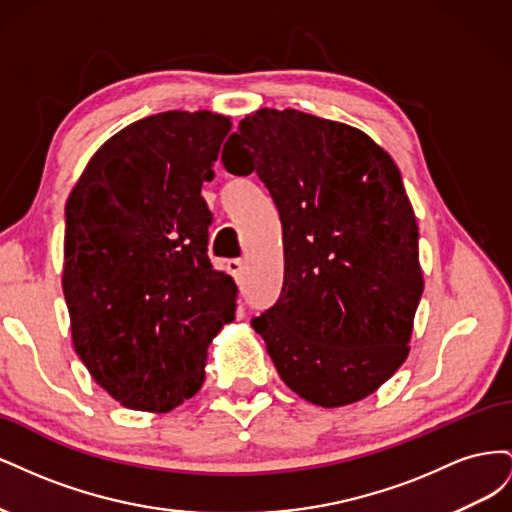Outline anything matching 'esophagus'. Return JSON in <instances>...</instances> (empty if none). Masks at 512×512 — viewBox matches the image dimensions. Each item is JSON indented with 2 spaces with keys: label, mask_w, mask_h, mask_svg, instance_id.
<instances>
[{
  "label": "esophagus",
  "mask_w": 512,
  "mask_h": 512,
  "mask_svg": "<svg viewBox=\"0 0 512 512\" xmlns=\"http://www.w3.org/2000/svg\"><path fill=\"white\" fill-rule=\"evenodd\" d=\"M228 271L232 273V277H235L237 284H239L241 282V275H243V260L241 258L228 260Z\"/></svg>",
  "instance_id": "obj_1"
}]
</instances>
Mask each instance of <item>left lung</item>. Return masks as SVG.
<instances>
[{"instance_id": "obj_1", "label": "left lung", "mask_w": 512, "mask_h": 512, "mask_svg": "<svg viewBox=\"0 0 512 512\" xmlns=\"http://www.w3.org/2000/svg\"><path fill=\"white\" fill-rule=\"evenodd\" d=\"M222 164L280 211L284 286L252 320L277 374L322 408L371 395L406 361L423 294L399 168L365 132L292 108L247 115Z\"/></svg>"}]
</instances>
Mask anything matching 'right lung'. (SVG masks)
Wrapping results in <instances>:
<instances>
[{
	"mask_svg": "<svg viewBox=\"0 0 512 512\" xmlns=\"http://www.w3.org/2000/svg\"><path fill=\"white\" fill-rule=\"evenodd\" d=\"M230 119L168 111L94 153L66 205L64 294L72 344L121 406L168 412L205 382L237 286L207 256L213 179Z\"/></svg>",
	"mask_w": 512,
	"mask_h": 512,
	"instance_id": "obj_1",
	"label": "right lung"
}]
</instances>
